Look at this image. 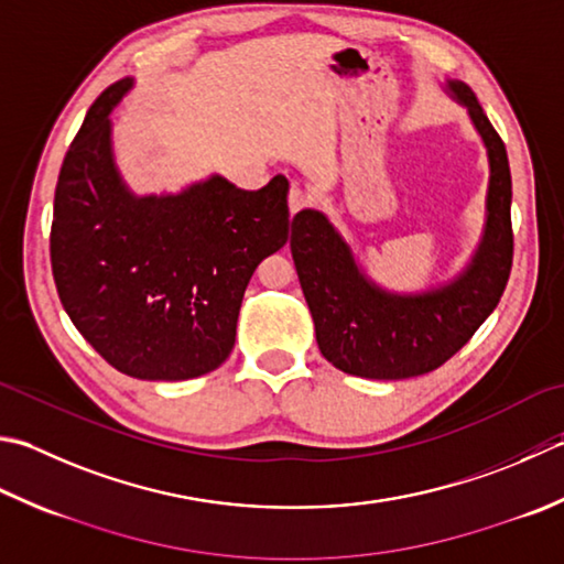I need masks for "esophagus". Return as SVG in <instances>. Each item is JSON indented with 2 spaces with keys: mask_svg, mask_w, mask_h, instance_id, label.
Segmentation results:
<instances>
[{
  "mask_svg": "<svg viewBox=\"0 0 564 564\" xmlns=\"http://www.w3.org/2000/svg\"><path fill=\"white\" fill-rule=\"evenodd\" d=\"M305 205H307V193L303 191V187L293 185L291 193H289V207H291V213H297V209H303Z\"/></svg>",
  "mask_w": 564,
  "mask_h": 564,
  "instance_id": "34e87169",
  "label": "esophagus"
}]
</instances>
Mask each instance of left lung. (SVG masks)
<instances>
[{
  "label": "left lung",
  "mask_w": 564,
  "mask_h": 564,
  "mask_svg": "<svg viewBox=\"0 0 564 564\" xmlns=\"http://www.w3.org/2000/svg\"><path fill=\"white\" fill-rule=\"evenodd\" d=\"M487 147V219L471 261L449 283L393 293L373 283L351 247L317 209L291 225V251L315 323V339L339 371L364 379H411L457 355L499 305L513 261L511 169L501 137L469 85L447 80Z\"/></svg>",
  "instance_id": "8db88e82"
}]
</instances>
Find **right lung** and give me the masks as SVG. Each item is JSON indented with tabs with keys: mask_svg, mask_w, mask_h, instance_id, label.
Masks as SVG:
<instances>
[{
	"mask_svg": "<svg viewBox=\"0 0 564 564\" xmlns=\"http://www.w3.org/2000/svg\"><path fill=\"white\" fill-rule=\"evenodd\" d=\"M131 85L95 99L63 159L53 281L77 333L117 371L185 381L235 347L249 279L289 241V181L241 191L209 175L175 195H134L117 171L109 119Z\"/></svg>",
	"mask_w": 564,
	"mask_h": 564,
	"instance_id": "1",
	"label": "right lung"
}]
</instances>
